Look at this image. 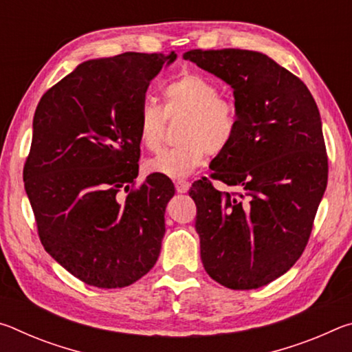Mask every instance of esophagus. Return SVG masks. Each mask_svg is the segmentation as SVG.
Wrapping results in <instances>:
<instances>
[{"label": "esophagus", "instance_id": "1", "mask_svg": "<svg viewBox=\"0 0 352 352\" xmlns=\"http://www.w3.org/2000/svg\"><path fill=\"white\" fill-rule=\"evenodd\" d=\"M189 186H190V183L186 182V180H177V182H175V190H177L178 194L188 192Z\"/></svg>", "mask_w": 352, "mask_h": 352}]
</instances>
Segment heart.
I'll return each instance as SVG.
<instances>
[{"mask_svg":"<svg viewBox=\"0 0 352 352\" xmlns=\"http://www.w3.org/2000/svg\"><path fill=\"white\" fill-rule=\"evenodd\" d=\"M164 110L153 102L141 105L138 136L147 151L158 152L166 138V116L184 113L178 130L180 144L147 162V170L169 178H184L205 163L208 153L223 152L233 141L239 110L220 96V88L208 77L184 73L164 87Z\"/></svg>","mask_w":352,"mask_h":352,"instance_id":"obj_1","label":"heart"}]
</instances>
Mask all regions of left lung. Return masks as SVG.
<instances>
[{"instance_id": "1", "label": "left lung", "mask_w": 352, "mask_h": 352, "mask_svg": "<svg viewBox=\"0 0 352 352\" xmlns=\"http://www.w3.org/2000/svg\"><path fill=\"white\" fill-rule=\"evenodd\" d=\"M233 88V141L192 183L200 256L214 281L234 290L267 285L305 252L327 184L321 118L305 82L261 52L192 50L183 56Z\"/></svg>"}]
</instances>
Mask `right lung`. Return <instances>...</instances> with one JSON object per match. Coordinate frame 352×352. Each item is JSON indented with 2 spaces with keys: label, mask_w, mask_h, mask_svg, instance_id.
<instances>
[{
  "label": "right lung",
  "mask_w": 352,
  "mask_h": 352,
  "mask_svg": "<svg viewBox=\"0 0 352 352\" xmlns=\"http://www.w3.org/2000/svg\"><path fill=\"white\" fill-rule=\"evenodd\" d=\"M175 57L124 52L83 62L35 110L23 180L37 233L88 285L126 287L160 256L175 188L160 174L136 183L138 118L148 83Z\"/></svg>",
  "instance_id": "obj_1"
}]
</instances>
